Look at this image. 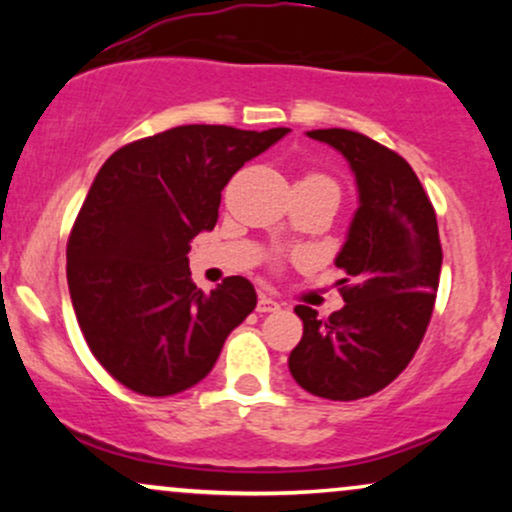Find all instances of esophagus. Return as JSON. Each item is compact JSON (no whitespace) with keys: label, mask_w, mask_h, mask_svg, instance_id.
<instances>
[{"label":"esophagus","mask_w":512,"mask_h":512,"mask_svg":"<svg viewBox=\"0 0 512 512\" xmlns=\"http://www.w3.org/2000/svg\"><path fill=\"white\" fill-rule=\"evenodd\" d=\"M281 305L274 301L272 296H267V293H260V298H257V313H276Z\"/></svg>","instance_id":"34e87169"}]
</instances>
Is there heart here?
Returning <instances> with one entry per match:
<instances>
[{
    "instance_id": "b5f03b06",
    "label": "heart",
    "mask_w": 512,
    "mask_h": 512,
    "mask_svg": "<svg viewBox=\"0 0 512 512\" xmlns=\"http://www.w3.org/2000/svg\"><path fill=\"white\" fill-rule=\"evenodd\" d=\"M303 180H313V182H325V185H332V187H334V182H332L330 178H325V175H308V178H303Z\"/></svg>"
}]
</instances>
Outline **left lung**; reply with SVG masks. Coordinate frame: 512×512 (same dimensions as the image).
<instances>
[{
  "label": "left lung",
  "mask_w": 512,
  "mask_h": 512,
  "mask_svg": "<svg viewBox=\"0 0 512 512\" xmlns=\"http://www.w3.org/2000/svg\"><path fill=\"white\" fill-rule=\"evenodd\" d=\"M349 161L358 209L337 264L344 308L327 320L296 305L303 337L289 370L310 395L351 402L375 395L409 366L436 303L440 250L436 211L402 156L351 129H313Z\"/></svg>",
  "instance_id": "8db88e82"
}]
</instances>
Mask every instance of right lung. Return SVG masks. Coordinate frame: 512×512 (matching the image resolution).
Here are the masks:
<instances>
[{"label":"right lung","instance_id":"right-lung-1","mask_svg":"<svg viewBox=\"0 0 512 512\" xmlns=\"http://www.w3.org/2000/svg\"><path fill=\"white\" fill-rule=\"evenodd\" d=\"M289 132L182 125L98 170L67 243V284L88 349L117 383L146 397L197 385L255 310L243 276L197 289L187 252L216 226L228 180Z\"/></svg>","mask_w":512,"mask_h":512}]
</instances>
